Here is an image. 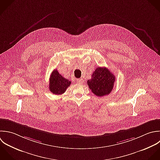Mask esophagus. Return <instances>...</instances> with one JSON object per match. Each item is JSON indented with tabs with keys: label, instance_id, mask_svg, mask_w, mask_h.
I'll list each match as a JSON object with an SVG mask.
<instances>
[{
	"label": "esophagus",
	"instance_id": "1",
	"mask_svg": "<svg viewBox=\"0 0 160 160\" xmlns=\"http://www.w3.org/2000/svg\"><path fill=\"white\" fill-rule=\"evenodd\" d=\"M76 80H77V82L78 83H82L83 82V80L82 78H78Z\"/></svg>",
	"mask_w": 160,
	"mask_h": 160
}]
</instances>
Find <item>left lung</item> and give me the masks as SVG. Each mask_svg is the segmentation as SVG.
Instances as JSON below:
<instances>
[{
	"label": "left lung",
	"instance_id": "8db88e82",
	"mask_svg": "<svg viewBox=\"0 0 160 160\" xmlns=\"http://www.w3.org/2000/svg\"><path fill=\"white\" fill-rule=\"evenodd\" d=\"M115 76L106 67H97L87 81L92 92L98 97H103L111 93L113 90Z\"/></svg>",
	"mask_w": 160,
	"mask_h": 160
}]
</instances>
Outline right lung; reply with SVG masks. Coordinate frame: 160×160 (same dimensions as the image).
Wrapping results in <instances>:
<instances>
[{
    "label": "right lung",
    "mask_w": 160,
    "mask_h": 160,
    "mask_svg": "<svg viewBox=\"0 0 160 160\" xmlns=\"http://www.w3.org/2000/svg\"><path fill=\"white\" fill-rule=\"evenodd\" d=\"M71 82L63 77L57 70H54L50 75L49 82V90L55 95L63 94L66 89L70 85Z\"/></svg>",
    "instance_id": "1"
}]
</instances>
